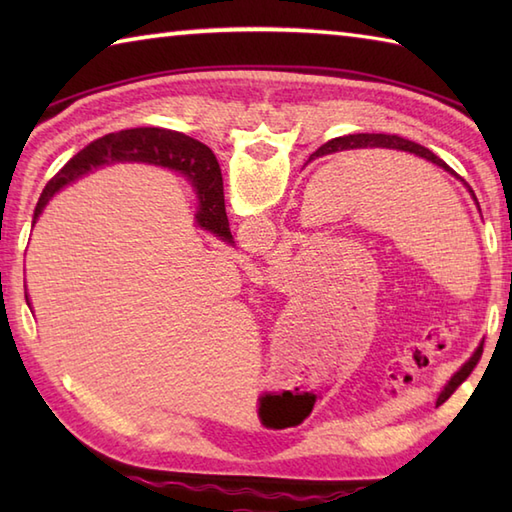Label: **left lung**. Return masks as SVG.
<instances>
[{
    "label": "left lung",
    "mask_w": 512,
    "mask_h": 512,
    "mask_svg": "<svg viewBox=\"0 0 512 512\" xmlns=\"http://www.w3.org/2000/svg\"><path fill=\"white\" fill-rule=\"evenodd\" d=\"M383 147L409 151V154H416V156H420V158H427V160L433 162V165H438V167L449 171V167L444 165V162H442L436 154H433V151H429L427 147H422V145H418V143H413V140L400 138V136H394V134H352V136L334 138V140H330V143H325L323 147H319L317 154H314V156L319 158V156L334 154V151H343V149H383ZM480 354H482V347H477V352L471 356V361L466 363V365L460 369V372L449 380L447 387H444V391L440 394L442 400H447V398L453 394V391L458 389L466 378H469V374L473 372V367L477 365V361H480Z\"/></svg>",
    "instance_id": "1"
}]
</instances>
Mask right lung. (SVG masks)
<instances>
[{"instance_id": "add662e5", "label": "right lung", "mask_w": 512, "mask_h": 512, "mask_svg": "<svg viewBox=\"0 0 512 512\" xmlns=\"http://www.w3.org/2000/svg\"><path fill=\"white\" fill-rule=\"evenodd\" d=\"M121 160L154 162V165L180 169L187 173L193 180L195 189H198L200 198V211L195 215L198 217V224L217 237L231 239L228 217L224 209L222 171L220 165H217L215 154L206 145L198 143V140L160 127L123 129V132L107 134L92 140L88 147H83L79 154L65 162L57 176L46 184V189H43L41 198L35 206V220L52 195L61 187H65V184L81 178L83 173H88L96 167Z\"/></svg>"}]
</instances>
